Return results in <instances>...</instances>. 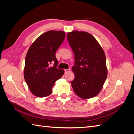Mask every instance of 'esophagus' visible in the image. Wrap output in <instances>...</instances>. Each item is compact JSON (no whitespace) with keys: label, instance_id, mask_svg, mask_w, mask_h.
Wrapping results in <instances>:
<instances>
[{"label":"esophagus","instance_id":"obj_1","mask_svg":"<svg viewBox=\"0 0 134 134\" xmlns=\"http://www.w3.org/2000/svg\"><path fill=\"white\" fill-rule=\"evenodd\" d=\"M70 69H65V74L68 73L69 72H70Z\"/></svg>","mask_w":134,"mask_h":134}]
</instances>
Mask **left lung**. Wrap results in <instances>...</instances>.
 <instances>
[{
	"instance_id": "8db88e82",
	"label": "left lung",
	"mask_w": 134,
	"mask_h": 134,
	"mask_svg": "<svg viewBox=\"0 0 134 134\" xmlns=\"http://www.w3.org/2000/svg\"><path fill=\"white\" fill-rule=\"evenodd\" d=\"M67 39L75 55L71 82L75 94L83 99L96 96L102 90L107 76L106 56L96 39L86 32L74 31Z\"/></svg>"
}]
</instances>
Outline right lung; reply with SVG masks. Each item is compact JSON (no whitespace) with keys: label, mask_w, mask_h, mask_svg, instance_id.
I'll return each mask as SVG.
<instances>
[{"label":"right lung","mask_w":134,"mask_h":134,"mask_svg":"<svg viewBox=\"0 0 134 134\" xmlns=\"http://www.w3.org/2000/svg\"><path fill=\"white\" fill-rule=\"evenodd\" d=\"M65 37L62 31H49L36 39L26 56L24 78L30 90L38 97L51 94L55 82L63 75L64 70L58 69L55 52ZM54 63L53 67L49 65Z\"/></svg>","instance_id":"add662e5"}]
</instances>
